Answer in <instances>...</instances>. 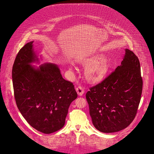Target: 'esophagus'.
Masks as SVG:
<instances>
[{
  "instance_id": "1",
  "label": "esophagus",
  "mask_w": 154,
  "mask_h": 154,
  "mask_svg": "<svg viewBox=\"0 0 154 154\" xmlns=\"http://www.w3.org/2000/svg\"><path fill=\"white\" fill-rule=\"evenodd\" d=\"M76 91L78 93V94L80 96H81L82 95H83V94L84 93V89L82 88V87L79 85L77 88H76Z\"/></svg>"
}]
</instances>
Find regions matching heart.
<instances>
[{"instance_id":"b5f03b06","label":"heart","mask_w":154,"mask_h":154,"mask_svg":"<svg viewBox=\"0 0 154 154\" xmlns=\"http://www.w3.org/2000/svg\"><path fill=\"white\" fill-rule=\"evenodd\" d=\"M84 66H87L85 76L88 81L96 83L101 81L109 69V63L101 54L95 55L86 59L82 62Z\"/></svg>"}]
</instances>
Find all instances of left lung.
Segmentation results:
<instances>
[{
    "instance_id": "left-lung-1",
    "label": "left lung",
    "mask_w": 154,
    "mask_h": 154,
    "mask_svg": "<svg viewBox=\"0 0 154 154\" xmlns=\"http://www.w3.org/2000/svg\"><path fill=\"white\" fill-rule=\"evenodd\" d=\"M125 51L121 65L86 94L92 123L103 133L126 128L140 103L143 87L140 62L132 51Z\"/></svg>"
}]
</instances>
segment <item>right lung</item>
I'll return each mask as SVG.
<instances>
[{"mask_svg":"<svg viewBox=\"0 0 154 154\" xmlns=\"http://www.w3.org/2000/svg\"><path fill=\"white\" fill-rule=\"evenodd\" d=\"M31 42L19 51L12 67L14 97L26 122L45 134L61 129L70 103L77 97L72 82L62 78L59 67L45 63L36 69L38 60Z\"/></svg>","mask_w":154,"mask_h":154,"instance_id":"right-lung-1","label":"right lung"}]
</instances>
